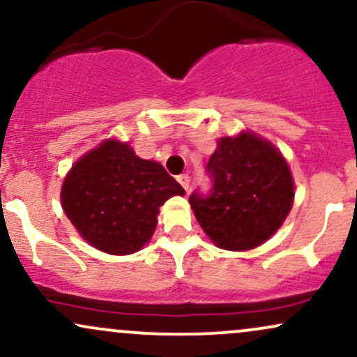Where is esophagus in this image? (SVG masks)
Wrapping results in <instances>:
<instances>
[{"instance_id": "1", "label": "esophagus", "mask_w": 357, "mask_h": 357, "mask_svg": "<svg viewBox=\"0 0 357 357\" xmlns=\"http://www.w3.org/2000/svg\"><path fill=\"white\" fill-rule=\"evenodd\" d=\"M178 183L181 184V186H183L186 191L190 190L191 179H190V176H188V174H179V176H178Z\"/></svg>"}]
</instances>
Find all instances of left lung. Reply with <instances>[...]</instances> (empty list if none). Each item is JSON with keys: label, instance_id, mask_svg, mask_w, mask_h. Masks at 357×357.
I'll return each mask as SVG.
<instances>
[{"label": "left lung", "instance_id": "1", "mask_svg": "<svg viewBox=\"0 0 357 357\" xmlns=\"http://www.w3.org/2000/svg\"><path fill=\"white\" fill-rule=\"evenodd\" d=\"M211 190L195 191L190 204L216 247L255 248L282 227L294 203V179L285 158L253 132L221 137L208 161Z\"/></svg>", "mask_w": 357, "mask_h": 357}]
</instances>
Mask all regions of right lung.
Listing matches in <instances>:
<instances>
[{
  "label": "right lung",
  "instance_id": "add662e5",
  "mask_svg": "<svg viewBox=\"0 0 357 357\" xmlns=\"http://www.w3.org/2000/svg\"><path fill=\"white\" fill-rule=\"evenodd\" d=\"M176 195H184L181 184L159 162L109 139L72 166L60 196L82 238L110 255H129L151 240L159 206Z\"/></svg>",
  "mask_w": 357,
  "mask_h": 357
}]
</instances>
